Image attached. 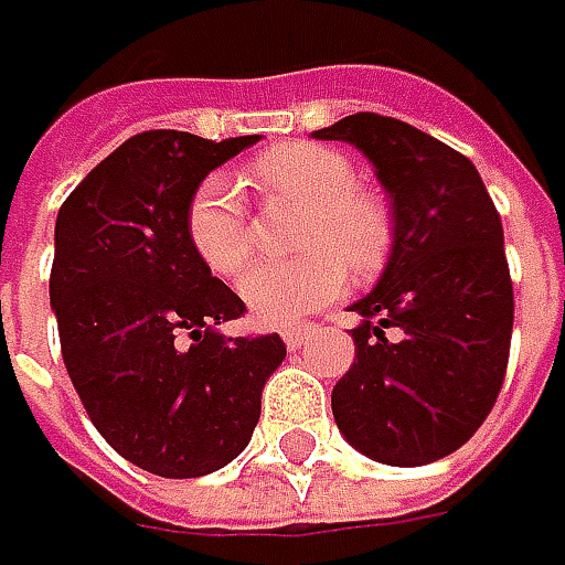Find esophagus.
<instances>
[{
    "label": "esophagus",
    "instance_id": "obj_1",
    "mask_svg": "<svg viewBox=\"0 0 565 565\" xmlns=\"http://www.w3.org/2000/svg\"><path fill=\"white\" fill-rule=\"evenodd\" d=\"M311 337H315V327H311V323H295V327H286V330H282V342H286L289 349H301Z\"/></svg>",
    "mask_w": 565,
    "mask_h": 565
}]
</instances>
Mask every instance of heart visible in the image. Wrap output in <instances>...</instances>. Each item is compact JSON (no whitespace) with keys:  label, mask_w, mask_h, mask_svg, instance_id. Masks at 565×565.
Masks as SVG:
<instances>
[{"label":"heart","mask_w":565,"mask_h":565,"mask_svg":"<svg viewBox=\"0 0 565 565\" xmlns=\"http://www.w3.org/2000/svg\"><path fill=\"white\" fill-rule=\"evenodd\" d=\"M250 179L270 198L308 206L301 248L315 250L298 264L250 267L238 295L264 327H286L323 308L345 289V264L371 273L390 248V216L377 198L361 194L359 169L349 157L320 143H286L250 166ZM188 238L216 276H238L254 254L242 188L226 172H213L188 204Z\"/></svg>","instance_id":"heart-1"}]
</instances>
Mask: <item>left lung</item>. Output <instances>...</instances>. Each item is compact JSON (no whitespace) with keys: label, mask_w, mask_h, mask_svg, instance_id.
I'll return each mask as SVG.
<instances>
[{"label":"left lung","mask_w":565,"mask_h":565,"mask_svg":"<svg viewBox=\"0 0 565 565\" xmlns=\"http://www.w3.org/2000/svg\"><path fill=\"white\" fill-rule=\"evenodd\" d=\"M374 166L393 248L352 305L355 361L333 386V418L383 466L437 462L471 440L503 386L512 282L500 213L468 157L408 121L359 113L315 131Z\"/></svg>","instance_id":"8db88e82"}]
</instances>
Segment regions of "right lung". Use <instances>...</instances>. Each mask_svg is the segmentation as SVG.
<instances>
[{"label":"right lung","instance_id":"1","mask_svg":"<svg viewBox=\"0 0 565 565\" xmlns=\"http://www.w3.org/2000/svg\"><path fill=\"white\" fill-rule=\"evenodd\" d=\"M260 135L143 131L113 150L55 216L50 305L62 359L103 440L160 478H201L248 446L282 339L226 337L245 301L188 238L206 175Z\"/></svg>","mask_w":565,"mask_h":565}]
</instances>
